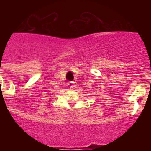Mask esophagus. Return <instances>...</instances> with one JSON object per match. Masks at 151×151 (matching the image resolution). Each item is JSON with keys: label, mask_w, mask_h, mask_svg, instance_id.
<instances>
[{"label": "esophagus", "mask_w": 151, "mask_h": 151, "mask_svg": "<svg viewBox=\"0 0 151 151\" xmlns=\"http://www.w3.org/2000/svg\"><path fill=\"white\" fill-rule=\"evenodd\" d=\"M74 82H69V83H68V86L70 87V88H74Z\"/></svg>", "instance_id": "34e87169"}]
</instances>
